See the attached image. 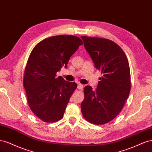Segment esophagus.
<instances>
[{
	"label": "esophagus",
	"instance_id": "esophagus-1",
	"mask_svg": "<svg viewBox=\"0 0 152 152\" xmlns=\"http://www.w3.org/2000/svg\"><path fill=\"white\" fill-rule=\"evenodd\" d=\"M83 87H84L83 85L79 83V84H78V86H77V88L80 89V90H82V89H83Z\"/></svg>",
	"mask_w": 152,
	"mask_h": 152
}]
</instances>
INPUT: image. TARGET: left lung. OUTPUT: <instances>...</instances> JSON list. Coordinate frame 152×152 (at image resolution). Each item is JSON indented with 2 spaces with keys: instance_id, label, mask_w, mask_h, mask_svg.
<instances>
[{
  "instance_id": "obj_1",
  "label": "left lung",
  "mask_w": 152,
  "mask_h": 152,
  "mask_svg": "<svg viewBox=\"0 0 152 152\" xmlns=\"http://www.w3.org/2000/svg\"><path fill=\"white\" fill-rule=\"evenodd\" d=\"M96 68L102 72L97 88L87 86L81 112L86 121L107 124L121 112L131 90L130 68L120 46L107 39L82 36Z\"/></svg>"
}]
</instances>
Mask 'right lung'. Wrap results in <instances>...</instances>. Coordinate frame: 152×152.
Returning <instances> with one entry per match:
<instances>
[{
	"mask_svg": "<svg viewBox=\"0 0 152 152\" xmlns=\"http://www.w3.org/2000/svg\"><path fill=\"white\" fill-rule=\"evenodd\" d=\"M82 40L73 35L50 37L32 50L24 73L23 86L29 107L35 115L45 122L61 119L73 91L75 82L56 77L63 66L79 46Z\"/></svg>",
	"mask_w": 152,
	"mask_h": 152,
	"instance_id": "add662e5",
	"label": "right lung"
}]
</instances>
